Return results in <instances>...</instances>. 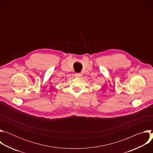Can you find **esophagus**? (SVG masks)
I'll return each instance as SVG.
<instances>
[{"mask_svg":"<svg viewBox=\"0 0 153 153\" xmlns=\"http://www.w3.org/2000/svg\"><path fill=\"white\" fill-rule=\"evenodd\" d=\"M75 76L77 77H80L82 76V74L80 73H75Z\"/></svg>","mask_w":153,"mask_h":153,"instance_id":"1","label":"esophagus"}]
</instances>
